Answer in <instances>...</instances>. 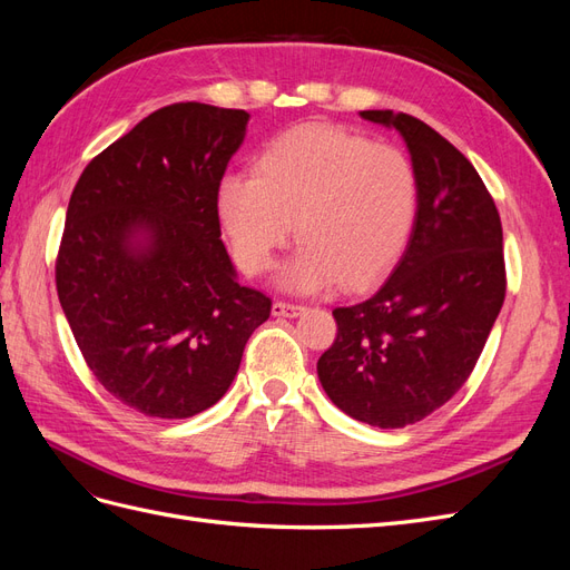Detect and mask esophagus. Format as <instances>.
<instances>
[{
	"label": "esophagus",
	"mask_w": 570,
	"mask_h": 570,
	"mask_svg": "<svg viewBox=\"0 0 570 570\" xmlns=\"http://www.w3.org/2000/svg\"><path fill=\"white\" fill-rule=\"evenodd\" d=\"M271 312H273L275 318H295L304 312V306L302 304H289V302H275Z\"/></svg>",
	"instance_id": "1"
}]
</instances>
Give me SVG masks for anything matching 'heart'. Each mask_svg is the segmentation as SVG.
<instances>
[{"label":"heart","instance_id":"b5f03b06","mask_svg":"<svg viewBox=\"0 0 570 570\" xmlns=\"http://www.w3.org/2000/svg\"><path fill=\"white\" fill-rule=\"evenodd\" d=\"M416 209V170L400 147L327 124L273 137L254 176L228 174L216 189L220 228L249 275L273 266L295 228L302 245L281 273L289 292L371 285L404 249Z\"/></svg>","mask_w":570,"mask_h":570}]
</instances>
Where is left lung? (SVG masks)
<instances>
[{
	"label": "left lung",
	"instance_id": "1",
	"mask_svg": "<svg viewBox=\"0 0 570 570\" xmlns=\"http://www.w3.org/2000/svg\"><path fill=\"white\" fill-rule=\"evenodd\" d=\"M411 154L419 209L400 262L373 295L337 306L318 381L347 416L404 428L469 381L507 295L502 220L473 164L409 114L361 111Z\"/></svg>",
	"mask_w": 570,
	"mask_h": 570
}]
</instances>
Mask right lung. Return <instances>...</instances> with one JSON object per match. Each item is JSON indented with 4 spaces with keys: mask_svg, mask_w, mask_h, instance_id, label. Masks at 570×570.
<instances>
[{
    "mask_svg": "<svg viewBox=\"0 0 570 570\" xmlns=\"http://www.w3.org/2000/svg\"><path fill=\"white\" fill-rule=\"evenodd\" d=\"M247 124L243 109L164 107L95 157L68 202L61 308L97 381L145 416L214 406L271 316L237 283L216 212Z\"/></svg>",
    "mask_w": 570,
    "mask_h": 570,
    "instance_id": "add662e5",
    "label": "right lung"
}]
</instances>
